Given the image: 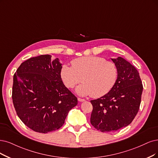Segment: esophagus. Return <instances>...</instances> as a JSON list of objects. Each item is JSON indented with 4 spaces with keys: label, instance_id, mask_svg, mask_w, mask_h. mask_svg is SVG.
<instances>
[{
    "label": "esophagus",
    "instance_id": "obj_1",
    "mask_svg": "<svg viewBox=\"0 0 158 158\" xmlns=\"http://www.w3.org/2000/svg\"><path fill=\"white\" fill-rule=\"evenodd\" d=\"M77 100H78V101H79V102H85V100H84V99L80 98H77Z\"/></svg>",
    "mask_w": 158,
    "mask_h": 158
}]
</instances>
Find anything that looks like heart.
I'll use <instances>...</instances> for the list:
<instances>
[{
  "label": "heart",
  "instance_id": "b5f03b06",
  "mask_svg": "<svg viewBox=\"0 0 158 158\" xmlns=\"http://www.w3.org/2000/svg\"><path fill=\"white\" fill-rule=\"evenodd\" d=\"M72 66L64 64L60 75L64 85L69 89L81 82L75 89L81 96L98 98L112 89L117 79V68L113 62L99 56H83L72 61ZM82 80H81V78Z\"/></svg>",
  "mask_w": 158,
  "mask_h": 158
}]
</instances>
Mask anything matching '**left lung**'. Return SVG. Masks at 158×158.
Listing matches in <instances>:
<instances>
[{
  "label": "left lung",
  "instance_id": "obj_1",
  "mask_svg": "<svg viewBox=\"0 0 158 158\" xmlns=\"http://www.w3.org/2000/svg\"><path fill=\"white\" fill-rule=\"evenodd\" d=\"M117 79L107 94L91 100L90 123L102 132L117 131L131 123L137 114L143 90L137 69L120 56L111 58Z\"/></svg>",
  "mask_w": 158,
  "mask_h": 158
}]
</instances>
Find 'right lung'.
<instances>
[{
    "mask_svg": "<svg viewBox=\"0 0 158 158\" xmlns=\"http://www.w3.org/2000/svg\"><path fill=\"white\" fill-rule=\"evenodd\" d=\"M62 64L44 55L23 62L14 75L12 100L17 116L34 131L59 129L77 98L64 85Z\"/></svg>",
    "mask_w": 158,
    "mask_h": 158,
    "instance_id": "obj_1",
    "label": "right lung"
}]
</instances>
